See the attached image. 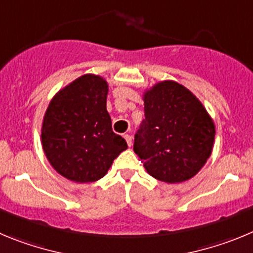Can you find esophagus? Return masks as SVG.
Here are the masks:
<instances>
[{"label":"esophagus","instance_id":"34e87169","mask_svg":"<svg viewBox=\"0 0 253 253\" xmlns=\"http://www.w3.org/2000/svg\"><path fill=\"white\" fill-rule=\"evenodd\" d=\"M124 137H125V140H126L127 145H128V146L131 147V146H132V136H129V135H125Z\"/></svg>","mask_w":253,"mask_h":253}]
</instances>
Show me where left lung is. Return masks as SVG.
I'll list each match as a JSON object with an SVG mask.
<instances>
[{"mask_svg":"<svg viewBox=\"0 0 253 253\" xmlns=\"http://www.w3.org/2000/svg\"><path fill=\"white\" fill-rule=\"evenodd\" d=\"M143 104L133 151L146 171L170 184L192 179L211 156L215 136L202 102L181 84L164 81L143 93Z\"/></svg>","mask_w":253,"mask_h":253,"instance_id":"1","label":"left lung"}]
</instances>
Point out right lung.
<instances>
[{
    "mask_svg": "<svg viewBox=\"0 0 253 253\" xmlns=\"http://www.w3.org/2000/svg\"><path fill=\"white\" fill-rule=\"evenodd\" d=\"M107 94L102 77L84 74L50 101L42 127V149L50 165L69 180H99L127 149L125 138L112 131Z\"/></svg>",
    "mask_w": 253,
    "mask_h": 253,
    "instance_id": "add662e5",
    "label": "right lung"
}]
</instances>
